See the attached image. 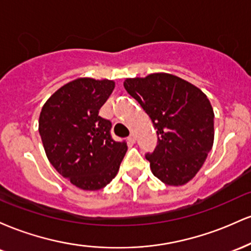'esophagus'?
<instances>
[{
  "label": "esophagus",
  "mask_w": 251,
  "mask_h": 251,
  "mask_svg": "<svg viewBox=\"0 0 251 251\" xmlns=\"http://www.w3.org/2000/svg\"><path fill=\"white\" fill-rule=\"evenodd\" d=\"M127 142L131 143V144H134V142H135L134 134H129V135H128V137H127Z\"/></svg>",
  "instance_id": "esophagus-1"
}]
</instances>
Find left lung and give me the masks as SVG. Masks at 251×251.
<instances>
[{"mask_svg":"<svg viewBox=\"0 0 251 251\" xmlns=\"http://www.w3.org/2000/svg\"><path fill=\"white\" fill-rule=\"evenodd\" d=\"M124 87L157 131V146L145 153L152 174L166 185L188 183L214 144L215 116L208 98L192 83L166 73L126 79Z\"/></svg>","mask_w":251,"mask_h":251,"instance_id":"obj_1","label":"left lung"}]
</instances>
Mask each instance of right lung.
Listing matches in <instances>:
<instances>
[{
	"label": "right lung",
	"instance_id": "add662e5",
	"mask_svg": "<svg viewBox=\"0 0 251 251\" xmlns=\"http://www.w3.org/2000/svg\"><path fill=\"white\" fill-rule=\"evenodd\" d=\"M113 89L111 80L80 77L57 89L40 113L39 132L48 160L79 189L105 188L127 151L126 143L112 138V123L99 116Z\"/></svg>",
	"mask_w": 251,
	"mask_h": 251
}]
</instances>
